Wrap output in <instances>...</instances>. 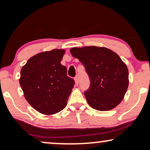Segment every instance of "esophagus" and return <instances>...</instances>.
<instances>
[{
	"label": "esophagus",
	"instance_id": "1",
	"mask_svg": "<svg viewBox=\"0 0 150 150\" xmlns=\"http://www.w3.org/2000/svg\"><path fill=\"white\" fill-rule=\"evenodd\" d=\"M74 81H75V85H79V78H78L77 76H76L74 78Z\"/></svg>",
	"mask_w": 150,
	"mask_h": 150
}]
</instances>
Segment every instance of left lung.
I'll return each mask as SVG.
<instances>
[{"mask_svg": "<svg viewBox=\"0 0 150 150\" xmlns=\"http://www.w3.org/2000/svg\"><path fill=\"white\" fill-rule=\"evenodd\" d=\"M70 52L83 63L91 85L85 92L88 104L106 111L115 108L124 99L128 87V69L119 55L105 47L72 48Z\"/></svg>", "mask_w": 150, "mask_h": 150, "instance_id": "8db88e82", "label": "left lung"}]
</instances>
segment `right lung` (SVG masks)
I'll list each match as a JSON object with an SVG mask.
<instances>
[{"label": "right lung", "mask_w": 150, "mask_h": 150, "mask_svg": "<svg viewBox=\"0 0 150 150\" xmlns=\"http://www.w3.org/2000/svg\"><path fill=\"white\" fill-rule=\"evenodd\" d=\"M65 50L54 49L38 53L20 71V85L30 106L44 115H53L66 106L74 81L61 65Z\"/></svg>", "instance_id": "right-lung-1"}]
</instances>
